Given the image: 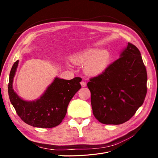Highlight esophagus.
<instances>
[{
  "instance_id": "esophagus-1",
  "label": "esophagus",
  "mask_w": 158,
  "mask_h": 158,
  "mask_svg": "<svg viewBox=\"0 0 158 158\" xmlns=\"http://www.w3.org/2000/svg\"><path fill=\"white\" fill-rule=\"evenodd\" d=\"M80 84L82 85V87H85V86H86V85H87V84H86V82H84V81H82V82H80Z\"/></svg>"
}]
</instances>
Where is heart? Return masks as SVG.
I'll use <instances>...</instances> for the list:
<instances>
[{"label": "heart", "instance_id": "obj_1", "mask_svg": "<svg viewBox=\"0 0 158 158\" xmlns=\"http://www.w3.org/2000/svg\"><path fill=\"white\" fill-rule=\"evenodd\" d=\"M109 60V54L106 51L91 48L77 52L72 58L76 64H84V70L91 75H97L106 69Z\"/></svg>", "mask_w": 158, "mask_h": 158}]
</instances>
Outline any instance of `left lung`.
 Returning <instances> with one entry per match:
<instances>
[{
	"mask_svg": "<svg viewBox=\"0 0 158 158\" xmlns=\"http://www.w3.org/2000/svg\"><path fill=\"white\" fill-rule=\"evenodd\" d=\"M120 56L87 84L94 115L106 125L128 121L147 93V72L140 51L128 43Z\"/></svg>",
	"mask_w": 158,
	"mask_h": 158,
	"instance_id": "obj_1",
	"label": "left lung"
}]
</instances>
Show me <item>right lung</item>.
Masks as SVG:
<instances>
[{
	"mask_svg": "<svg viewBox=\"0 0 158 158\" xmlns=\"http://www.w3.org/2000/svg\"><path fill=\"white\" fill-rule=\"evenodd\" d=\"M18 60L11 69L8 83V95L18 115L26 124L39 128L55 127L64 118L69 103L74 94L81 88L82 78L70 80L55 78L45 92L35 101L27 102L14 92L12 82L18 67Z\"/></svg>",
	"mask_w": 158,
	"mask_h": 158,
	"instance_id": "1",
	"label": "right lung"
}]
</instances>
